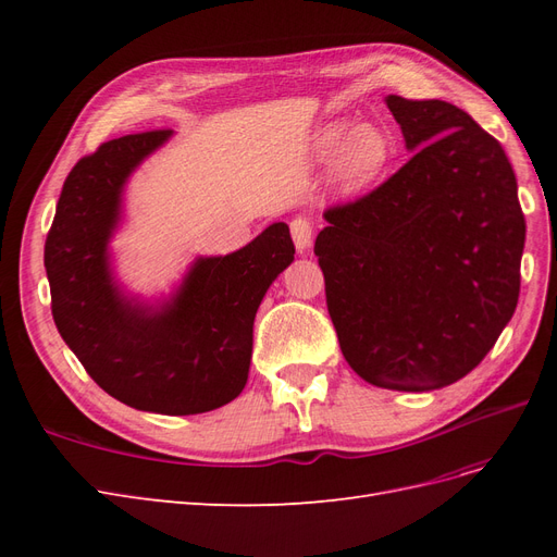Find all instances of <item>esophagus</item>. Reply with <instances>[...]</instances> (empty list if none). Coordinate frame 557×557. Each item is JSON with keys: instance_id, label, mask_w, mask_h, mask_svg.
<instances>
[{"instance_id": "34e87169", "label": "esophagus", "mask_w": 557, "mask_h": 557, "mask_svg": "<svg viewBox=\"0 0 557 557\" xmlns=\"http://www.w3.org/2000/svg\"><path fill=\"white\" fill-rule=\"evenodd\" d=\"M290 234H293V242H295V248L299 252L309 250L311 246V237H313V223L309 221V218H295V221L290 223Z\"/></svg>"}]
</instances>
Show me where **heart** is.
Wrapping results in <instances>:
<instances>
[{"instance_id": "obj_1", "label": "heart", "mask_w": 557, "mask_h": 557, "mask_svg": "<svg viewBox=\"0 0 557 557\" xmlns=\"http://www.w3.org/2000/svg\"><path fill=\"white\" fill-rule=\"evenodd\" d=\"M332 154V178L336 188L356 193L374 183L391 162V141L376 123H327L315 132L313 150L320 160Z\"/></svg>"}]
</instances>
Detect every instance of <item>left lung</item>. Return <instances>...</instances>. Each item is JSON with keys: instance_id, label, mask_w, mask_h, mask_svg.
I'll use <instances>...</instances> for the list:
<instances>
[{"instance_id": "obj_1", "label": "left lung", "mask_w": 557, "mask_h": 557, "mask_svg": "<svg viewBox=\"0 0 557 557\" xmlns=\"http://www.w3.org/2000/svg\"><path fill=\"white\" fill-rule=\"evenodd\" d=\"M385 104L413 156L325 211L313 250L352 372L428 393L467 376L511 320L525 218L507 153L474 117L442 99Z\"/></svg>"}]
</instances>
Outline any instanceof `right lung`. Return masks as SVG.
Here are the masks:
<instances>
[{"label": "right lung", "mask_w": 557, "mask_h": 557, "mask_svg": "<svg viewBox=\"0 0 557 557\" xmlns=\"http://www.w3.org/2000/svg\"><path fill=\"white\" fill-rule=\"evenodd\" d=\"M172 134H127L76 162L44 264L58 332L92 381L132 409L193 416L244 391L252 320L269 285L295 260V246L288 225L274 223L230 256L197 258L170 297L129 295L111 258L125 185Z\"/></svg>", "instance_id": "1"}]
</instances>
